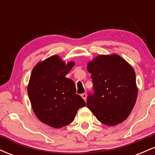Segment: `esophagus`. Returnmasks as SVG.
Returning a JSON list of instances; mask_svg holds the SVG:
<instances>
[{
    "label": "esophagus",
    "mask_w": 155,
    "mask_h": 155,
    "mask_svg": "<svg viewBox=\"0 0 155 155\" xmlns=\"http://www.w3.org/2000/svg\"><path fill=\"white\" fill-rule=\"evenodd\" d=\"M81 97H82V98L84 99V100L86 101V99H87V94L86 93H82L81 95Z\"/></svg>",
    "instance_id": "obj_1"
}]
</instances>
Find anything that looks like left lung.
Returning <instances> with one entry per match:
<instances>
[{
	"label": "left lung",
	"mask_w": 155,
	"mask_h": 155,
	"mask_svg": "<svg viewBox=\"0 0 155 155\" xmlns=\"http://www.w3.org/2000/svg\"><path fill=\"white\" fill-rule=\"evenodd\" d=\"M93 94L87 106L101 123L114 126L128 117L136 104L138 88L134 69L120 55H99L87 64Z\"/></svg>",
	"instance_id": "8db88e82"
}]
</instances>
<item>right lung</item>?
Instances as JSON below:
<instances>
[{
    "label": "right lung",
    "mask_w": 155,
    "mask_h": 155,
    "mask_svg": "<svg viewBox=\"0 0 155 155\" xmlns=\"http://www.w3.org/2000/svg\"><path fill=\"white\" fill-rule=\"evenodd\" d=\"M74 64H65L58 55H53L32 71L28 86L32 108L41 122L54 128L71 123L78 109L86 105L76 94L74 81L65 77Z\"/></svg>",
    "instance_id": "add662e5"
}]
</instances>
